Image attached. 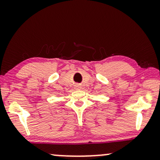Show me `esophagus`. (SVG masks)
<instances>
[{"label":"esophagus","mask_w":160,"mask_h":160,"mask_svg":"<svg viewBox=\"0 0 160 160\" xmlns=\"http://www.w3.org/2000/svg\"><path fill=\"white\" fill-rule=\"evenodd\" d=\"M81 88V87L79 86V85H76V89H79Z\"/></svg>","instance_id":"obj_1"}]
</instances>
